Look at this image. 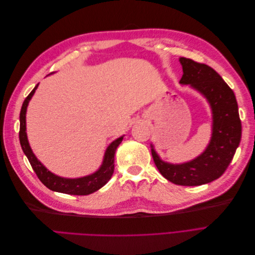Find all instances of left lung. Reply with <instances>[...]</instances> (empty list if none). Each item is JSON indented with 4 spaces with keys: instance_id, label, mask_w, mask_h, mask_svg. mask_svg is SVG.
Here are the masks:
<instances>
[{
    "instance_id": "left-lung-1",
    "label": "left lung",
    "mask_w": 255,
    "mask_h": 255,
    "mask_svg": "<svg viewBox=\"0 0 255 255\" xmlns=\"http://www.w3.org/2000/svg\"><path fill=\"white\" fill-rule=\"evenodd\" d=\"M181 84H190L203 94L213 111V136L207 149L196 159L171 165L159 159L151 148L154 163L165 179L182 186H198L220 177L233 159L242 138V121L233 90L214 69L190 58L181 57Z\"/></svg>"
}]
</instances>
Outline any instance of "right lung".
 Segmentation results:
<instances>
[{
  "instance_id": "right-lung-1",
  "label": "right lung",
  "mask_w": 255,
  "mask_h": 255,
  "mask_svg": "<svg viewBox=\"0 0 255 255\" xmlns=\"http://www.w3.org/2000/svg\"><path fill=\"white\" fill-rule=\"evenodd\" d=\"M37 86L38 84L36 85L35 88L30 91V94L25 98L20 112L19 139L23 152H24L26 155L30 166H32L33 170L38 176V179H39L44 186H47L49 189L57 192H63V194L75 196H86L92 194V192H95L98 189L103 187L112 177L115 168V153L118 148V145L122 141L123 137L118 138V139H116L110 144V146L105 152L103 164L96 173L85 177H80V179H64V177H59L55 174L51 173L47 168H44V166L41 165L40 161L36 158L34 153L30 150L25 132L26 107L30 98L33 97Z\"/></svg>"
}]
</instances>
